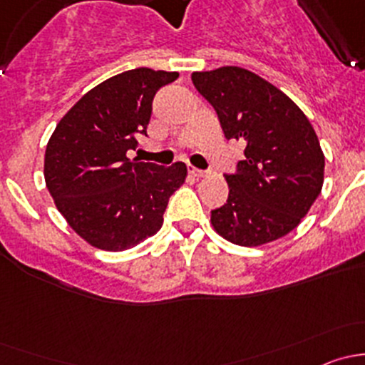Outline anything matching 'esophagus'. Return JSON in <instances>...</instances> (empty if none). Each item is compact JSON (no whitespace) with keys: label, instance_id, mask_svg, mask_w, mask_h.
Returning <instances> with one entry per match:
<instances>
[{"label":"esophagus","instance_id":"obj_1","mask_svg":"<svg viewBox=\"0 0 365 365\" xmlns=\"http://www.w3.org/2000/svg\"><path fill=\"white\" fill-rule=\"evenodd\" d=\"M190 173H192L194 176H197V178H203V176H206V171H203V169H197V168H190Z\"/></svg>","mask_w":365,"mask_h":365}]
</instances>
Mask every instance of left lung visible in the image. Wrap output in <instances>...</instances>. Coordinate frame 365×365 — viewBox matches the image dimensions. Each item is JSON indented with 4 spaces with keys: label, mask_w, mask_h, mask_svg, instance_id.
I'll return each instance as SVG.
<instances>
[{
    "label": "left lung",
    "mask_w": 365,
    "mask_h": 365,
    "mask_svg": "<svg viewBox=\"0 0 365 365\" xmlns=\"http://www.w3.org/2000/svg\"><path fill=\"white\" fill-rule=\"evenodd\" d=\"M192 83L226 139L245 145V159L226 175L227 201L212 210L213 230L244 247L288 235L322 192L325 157L311 121L288 95L245 68L194 72Z\"/></svg>",
    "instance_id": "8db88e82"
}]
</instances>
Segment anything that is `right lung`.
<instances>
[{"label":"right lung","instance_id":"1","mask_svg":"<svg viewBox=\"0 0 365 365\" xmlns=\"http://www.w3.org/2000/svg\"><path fill=\"white\" fill-rule=\"evenodd\" d=\"M178 72L134 68L109 77L76 102L54 128L43 176L56 208L81 238L102 251H125L153 237L187 165L127 157L146 135L157 91Z\"/></svg>","mask_w":365,"mask_h":365}]
</instances>
